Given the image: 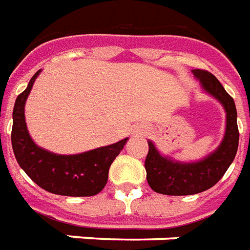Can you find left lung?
<instances>
[{"instance_id": "1", "label": "left lung", "mask_w": 250, "mask_h": 250, "mask_svg": "<svg viewBox=\"0 0 250 250\" xmlns=\"http://www.w3.org/2000/svg\"><path fill=\"white\" fill-rule=\"evenodd\" d=\"M194 77L205 93L214 98L224 107L226 114L225 134L214 151L199 161L182 162L163 155L154 142L148 141L145 167L150 188L166 195H191L213 188L229 168L238 148V127L234 100L217 77L202 69H193Z\"/></svg>"}]
</instances>
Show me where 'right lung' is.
Returning <instances> with one entry per match:
<instances>
[{"label": "right lung", "mask_w": 250, "mask_h": 250, "mask_svg": "<svg viewBox=\"0 0 250 250\" xmlns=\"http://www.w3.org/2000/svg\"><path fill=\"white\" fill-rule=\"evenodd\" d=\"M40 73L41 69L36 72L26 89L20 93L14 103L12 127L14 157L26 175L49 193L68 197L96 195L107 184L109 166L123 150L128 138L109 146L72 155L55 154L37 146L26 127L25 103Z\"/></svg>", "instance_id": "1"}]
</instances>
